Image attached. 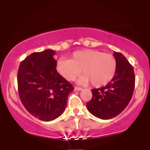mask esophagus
I'll return each mask as SVG.
<instances>
[{
  "mask_svg": "<svg viewBox=\"0 0 150 150\" xmlns=\"http://www.w3.org/2000/svg\"><path fill=\"white\" fill-rule=\"evenodd\" d=\"M74 90H75V91H81V90H82V88H81V87H75V88H74Z\"/></svg>",
  "mask_w": 150,
  "mask_h": 150,
  "instance_id": "1",
  "label": "esophagus"
}]
</instances>
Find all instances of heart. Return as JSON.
Listing matches in <instances>:
<instances>
[{"instance_id": "1", "label": "heart", "mask_w": 150, "mask_h": 150, "mask_svg": "<svg viewBox=\"0 0 150 150\" xmlns=\"http://www.w3.org/2000/svg\"><path fill=\"white\" fill-rule=\"evenodd\" d=\"M117 62L111 53L94 49H82L73 53L70 58H60L56 62V70L62 77L73 81L80 75L78 82L86 85L92 82L94 87L107 85L114 77Z\"/></svg>"}]
</instances>
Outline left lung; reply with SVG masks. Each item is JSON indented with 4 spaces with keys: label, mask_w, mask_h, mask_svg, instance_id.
Here are the masks:
<instances>
[{
    "label": "left lung",
    "mask_w": 150,
    "mask_h": 150,
    "mask_svg": "<svg viewBox=\"0 0 150 150\" xmlns=\"http://www.w3.org/2000/svg\"><path fill=\"white\" fill-rule=\"evenodd\" d=\"M113 55L117 62L114 77L105 87L92 89V98L87 103L89 112L103 120L121 113L130 102L135 88L133 67L122 53L114 52Z\"/></svg>",
    "instance_id": "1"
}]
</instances>
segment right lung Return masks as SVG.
I'll list each match as a JSON object with an SVG mask.
<instances>
[{"label": "right lung", "instance_id": "obj_1", "mask_svg": "<svg viewBox=\"0 0 150 150\" xmlns=\"http://www.w3.org/2000/svg\"><path fill=\"white\" fill-rule=\"evenodd\" d=\"M51 49L34 52L20 63L18 72L20 99L32 116L53 120L64 112L74 87L56 70Z\"/></svg>", "mask_w": 150, "mask_h": 150}]
</instances>
